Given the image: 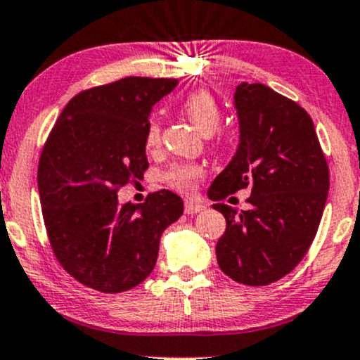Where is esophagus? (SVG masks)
Returning a JSON list of instances; mask_svg holds the SVG:
<instances>
[{"mask_svg": "<svg viewBox=\"0 0 360 360\" xmlns=\"http://www.w3.org/2000/svg\"><path fill=\"white\" fill-rule=\"evenodd\" d=\"M204 209H205V205L200 204V202H193V200L185 202V212H187V214L202 212V210H204Z\"/></svg>", "mask_w": 360, "mask_h": 360, "instance_id": "obj_1", "label": "esophagus"}]
</instances>
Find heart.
Listing matches in <instances>:
<instances>
[{
	"mask_svg": "<svg viewBox=\"0 0 360 360\" xmlns=\"http://www.w3.org/2000/svg\"><path fill=\"white\" fill-rule=\"evenodd\" d=\"M181 109L192 121V124L204 134H212L221 124V108L217 99L209 91H193L181 101ZM160 143V124L155 117H151L146 126L145 146L148 150H153ZM217 145H222V134L215 138ZM205 175V170L198 163H175L168 170L162 173V180L165 185L176 190V192L187 193L193 188V184Z\"/></svg>",
	"mask_w": 360,
	"mask_h": 360,
	"instance_id": "b5f03b06",
	"label": "heart"
}]
</instances>
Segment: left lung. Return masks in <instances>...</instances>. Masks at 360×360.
Segmentation results:
<instances>
[{"label":"left lung","mask_w":360,"mask_h":360,"mask_svg":"<svg viewBox=\"0 0 360 360\" xmlns=\"http://www.w3.org/2000/svg\"><path fill=\"white\" fill-rule=\"evenodd\" d=\"M240 143L209 188L226 217L215 246L219 268L234 281L266 286L293 271L314 243L327 202L330 173L315 126L298 103L264 84L236 89ZM252 190L249 211L223 200Z\"/></svg>","instance_id":"left-lung-1"}]
</instances>
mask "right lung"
<instances>
[{
    "label": "right lung",
    "mask_w": 360,
    "mask_h": 360,
    "mask_svg": "<svg viewBox=\"0 0 360 360\" xmlns=\"http://www.w3.org/2000/svg\"><path fill=\"white\" fill-rule=\"evenodd\" d=\"M175 79L126 77L79 92L53 124L38 162V193L50 248L74 280L121 293L146 280L160 238L184 214L168 190L120 205L117 192L148 170L151 105Z\"/></svg>",
    "instance_id": "add662e5"
}]
</instances>
